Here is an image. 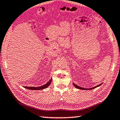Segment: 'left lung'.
Returning a JSON list of instances; mask_svg holds the SVG:
<instances>
[{
	"label": "left lung",
	"mask_w": 120,
	"mask_h": 120,
	"mask_svg": "<svg viewBox=\"0 0 120 120\" xmlns=\"http://www.w3.org/2000/svg\"><path fill=\"white\" fill-rule=\"evenodd\" d=\"M102 84H99V85H98V86H95V87H92V88H91V89H85V88H83V87H80V86H79L78 85H76L75 84H74V83H73V85H74V86L76 87V88H77V89H81V90H92V89H95V88H96V87H98V86H100Z\"/></svg>",
	"instance_id": "obj_1"
}]
</instances>
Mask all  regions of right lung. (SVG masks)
<instances>
[{
	"instance_id": "right-lung-1",
	"label": "right lung",
	"mask_w": 120,
	"mask_h": 120,
	"mask_svg": "<svg viewBox=\"0 0 120 120\" xmlns=\"http://www.w3.org/2000/svg\"><path fill=\"white\" fill-rule=\"evenodd\" d=\"M52 79H50V80L48 81V82H47V83L45 84L44 85L41 86L39 87H28V86H24L25 88L26 89H29V90H43L44 89H46L47 88L48 86H49L50 83H52Z\"/></svg>"
}]
</instances>
